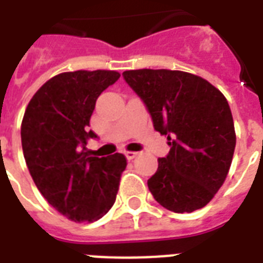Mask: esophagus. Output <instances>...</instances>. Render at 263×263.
I'll list each match as a JSON object with an SVG mask.
<instances>
[{
	"mask_svg": "<svg viewBox=\"0 0 263 263\" xmlns=\"http://www.w3.org/2000/svg\"><path fill=\"white\" fill-rule=\"evenodd\" d=\"M124 154H125V157H127V160H129V161L134 160L135 157H138V153H135V152H125Z\"/></svg>",
	"mask_w": 263,
	"mask_h": 263,
	"instance_id": "34e87169",
	"label": "esophagus"
}]
</instances>
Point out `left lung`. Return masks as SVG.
Listing matches in <instances>:
<instances>
[{
  "label": "left lung",
  "instance_id": "obj_1",
  "mask_svg": "<svg viewBox=\"0 0 263 263\" xmlns=\"http://www.w3.org/2000/svg\"><path fill=\"white\" fill-rule=\"evenodd\" d=\"M123 76L171 146L147 180L154 199L175 213L206 206L225 181L236 146L227 98L187 72L136 69Z\"/></svg>",
  "mask_w": 263,
  "mask_h": 263
}]
</instances>
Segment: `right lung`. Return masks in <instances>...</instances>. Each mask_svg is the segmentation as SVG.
<instances>
[{"instance_id":"add662e5","label":"right lung","mask_w":263,"mask_h":263,"mask_svg":"<svg viewBox=\"0 0 263 263\" xmlns=\"http://www.w3.org/2000/svg\"><path fill=\"white\" fill-rule=\"evenodd\" d=\"M120 78L116 71L64 72L31 98L22 123V146L35 185L68 220L92 222L116 200L123 154L95 157L86 147L95 102Z\"/></svg>"}]
</instances>
